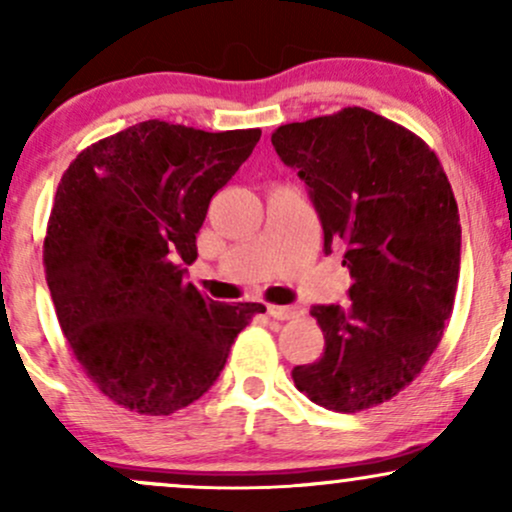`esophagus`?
<instances>
[{"label": "esophagus", "mask_w": 512, "mask_h": 512, "mask_svg": "<svg viewBox=\"0 0 512 512\" xmlns=\"http://www.w3.org/2000/svg\"><path fill=\"white\" fill-rule=\"evenodd\" d=\"M267 315L274 317V319H281V322H286V319L298 317V310H295V307H288V305H269Z\"/></svg>", "instance_id": "esophagus-1"}]
</instances>
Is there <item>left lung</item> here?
<instances>
[{"mask_svg": "<svg viewBox=\"0 0 512 512\" xmlns=\"http://www.w3.org/2000/svg\"><path fill=\"white\" fill-rule=\"evenodd\" d=\"M324 229L343 248L350 305H315L324 353L293 369L298 391L357 412L403 391L439 346L460 276L458 205L439 157L408 128L362 107L272 133Z\"/></svg>", "mask_w": 512, "mask_h": 512, "instance_id": "obj_1", "label": "left lung"}]
</instances>
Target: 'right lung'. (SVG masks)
I'll return each instance as SVG.
<instances>
[{"mask_svg": "<svg viewBox=\"0 0 512 512\" xmlns=\"http://www.w3.org/2000/svg\"><path fill=\"white\" fill-rule=\"evenodd\" d=\"M260 135L152 119L90 145L61 176L45 236L47 286L83 372L121 408H186L267 310L205 298L178 264L197 260L209 200Z\"/></svg>", "mask_w": 512, "mask_h": 512, "instance_id": "1", "label": "right lung"}]
</instances>
